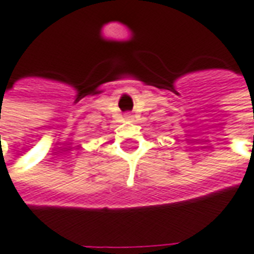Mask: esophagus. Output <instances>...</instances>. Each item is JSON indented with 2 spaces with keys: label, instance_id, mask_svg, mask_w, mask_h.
<instances>
[{
  "label": "esophagus",
  "instance_id": "esophagus-1",
  "mask_svg": "<svg viewBox=\"0 0 254 254\" xmlns=\"http://www.w3.org/2000/svg\"><path fill=\"white\" fill-rule=\"evenodd\" d=\"M124 118L127 119V121H132V119H133V115L127 112V114H125V115H124Z\"/></svg>",
  "mask_w": 254,
  "mask_h": 254
}]
</instances>
